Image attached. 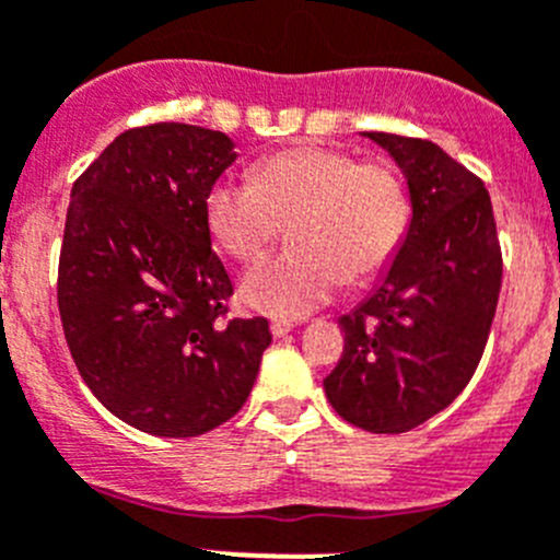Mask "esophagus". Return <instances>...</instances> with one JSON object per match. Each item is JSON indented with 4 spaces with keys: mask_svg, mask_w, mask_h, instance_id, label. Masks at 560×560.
<instances>
[{
    "mask_svg": "<svg viewBox=\"0 0 560 560\" xmlns=\"http://www.w3.org/2000/svg\"><path fill=\"white\" fill-rule=\"evenodd\" d=\"M292 328H295V323H292V319H273V323H270L273 336H287Z\"/></svg>",
    "mask_w": 560,
    "mask_h": 560,
    "instance_id": "obj_1",
    "label": "esophagus"
}]
</instances>
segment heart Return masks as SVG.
Returning <instances> with one entry per match:
<instances>
[{
	"label": "heart",
	"instance_id": "b5f03b06",
	"mask_svg": "<svg viewBox=\"0 0 560 560\" xmlns=\"http://www.w3.org/2000/svg\"><path fill=\"white\" fill-rule=\"evenodd\" d=\"M205 221L237 262L262 259L287 226L290 248L243 279V301L273 317H301L341 281L366 284L388 268L410 226V194L388 161L295 148L259 161L252 183H213Z\"/></svg>",
	"mask_w": 560,
	"mask_h": 560
}]
</instances>
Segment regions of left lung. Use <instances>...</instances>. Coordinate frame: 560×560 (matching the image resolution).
Segmentation results:
<instances>
[{"label": "left lung", "instance_id": "left-lung-1", "mask_svg": "<svg viewBox=\"0 0 560 560\" xmlns=\"http://www.w3.org/2000/svg\"><path fill=\"white\" fill-rule=\"evenodd\" d=\"M366 136L405 172L412 221L377 290L339 319L345 350L323 385L347 424L399 435L446 410L474 377L503 257L481 177L430 139Z\"/></svg>", "mask_w": 560, "mask_h": 560}]
</instances>
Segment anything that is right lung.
Listing matches in <instances>:
<instances>
[{
    "label": "right lung",
    "mask_w": 560,
    "mask_h": 560,
    "mask_svg": "<svg viewBox=\"0 0 560 560\" xmlns=\"http://www.w3.org/2000/svg\"><path fill=\"white\" fill-rule=\"evenodd\" d=\"M235 161L221 130L153 122L119 133L73 183L57 306L75 369L125 424L197 438L252 394L270 345L210 246L205 197Z\"/></svg>",
    "instance_id": "add662e5"
}]
</instances>
